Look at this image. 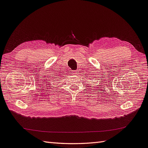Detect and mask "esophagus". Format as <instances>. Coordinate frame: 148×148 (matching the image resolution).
Returning a JSON list of instances; mask_svg holds the SVG:
<instances>
[{"label":"esophagus","instance_id":"esophagus-1","mask_svg":"<svg viewBox=\"0 0 148 148\" xmlns=\"http://www.w3.org/2000/svg\"><path fill=\"white\" fill-rule=\"evenodd\" d=\"M71 73L73 74V75H77V71H75V70H74V71H72Z\"/></svg>","mask_w":148,"mask_h":148}]
</instances>
